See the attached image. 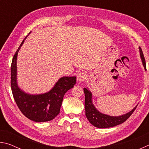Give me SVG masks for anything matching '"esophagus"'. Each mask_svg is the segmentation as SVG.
<instances>
[{"instance_id": "1", "label": "esophagus", "mask_w": 149, "mask_h": 149, "mask_svg": "<svg viewBox=\"0 0 149 149\" xmlns=\"http://www.w3.org/2000/svg\"><path fill=\"white\" fill-rule=\"evenodd\" d=\"M87 79V75L84 72H80L77 76V80L78 82H83Z\"/></svg>"}]
</instances>
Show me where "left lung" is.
<instances>
[{"instance_id":"1","label":"left lung","mask_w":149,"mask_h":149,"mask_svg":"<svg viewBox=\"0 0 149 149\" xmlns=\"http://www.w3.org/2000/svg\"><path fill=\"white\" fill-rule=\"evenodd\" d=\"M140 56L142 60L143 65L145 70L146 63L144 55H143L142 49L139 47ZM85 93V116H86L88 120L93 125L98 128H108L114 127V126L120 125L127 120L133 114L134 110L136 109L137 105L133 108L132 110L125 114H123L119 116H110L109 115L102 114L100 112L97 108L95 107L92 101V93H91L87 88L84 89Z\"/></svg>"}]
</instances>
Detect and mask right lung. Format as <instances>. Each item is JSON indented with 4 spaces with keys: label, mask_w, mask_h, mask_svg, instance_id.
Masks as SVG:
<instances>
[{
    "label": "right lung",
    "mask_w": 149,
    "mask_h": 149,
    "mask_svg": "<svg viewBox=\"0 0 149 149\" xmlns=\"http://www.w3.org/2000/svg\"><path fill=\"white\" fill-rule=\"evenodd\" d=\"M27 35L22 42L12 58L11 65L12 94L17 107L25 116L36 122H48L53 120L60 113L63 97L68 91L74 87L76 83V77L64 76L60 78L51 90L43 94L30 95L20 89L17 84V56L19 50Z\"/></svg>",
    "instance_id": "right-lung-1"
}]
</instances>
